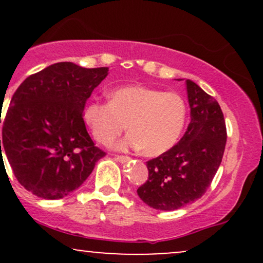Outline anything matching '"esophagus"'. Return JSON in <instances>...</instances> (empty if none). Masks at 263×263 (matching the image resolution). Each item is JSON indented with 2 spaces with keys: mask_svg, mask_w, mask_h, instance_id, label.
Wrapping results in <instances>:
<instances>
[{
  "mask_svg": "<svg viewBox=\"0 0 263 263\" xmlns=\"http://www.w3.org/2000/svg\"><path fill=\"white\" fill-rule=\"evenodd\" d=\"M115 159H116V161H119L120 163H126V162L131 161V158L127 156H116L115 157Z\"/></svg>",
  "mask_w": 263,
  "mask_h": 263,
  "instance_id": "esophagus-1",
  "label": "esophagus"
}]
</instances>
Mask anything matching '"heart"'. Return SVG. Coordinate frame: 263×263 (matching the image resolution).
<instances>
[{
    "label": "heart",
    "instance_id": "heart-1",
    "mask_svg": "<svg viewBox=\"0 0 263 263\" xmlns=\"http://www.w3.org/2000/svg\"><path fill=\"white\" fill-rule=\"evenodd\" d=\"M110 102L91 101L84 110V121L96 141L110 144L125 131L131 132L117 148H142L147 156L170 151L182 135L186 104L178 92L143 85H126L108 93Z\"/></svg>",
    "mask_w": 263,
    "mask_h": 263
}]
</instances>
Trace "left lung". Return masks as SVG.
Here are the masks:
<instances>
[{
  "mask_svg": "<svg viewBox=\"0 0 263 263\" xmlns=\"http://www.w3.org/2000/svg\"><path fill=\"white\" fill-rule=\"evenodd\" d=\"M185 84L188 128L176 146L147 162L148 179L137 189L153 209L177 210L203 197L224 156L226 127L220 105L194 81Z\"/></svg>",
  "mask_w": 263,
  "mask_h": 263,
  "instance_id": "left-lung-1",
  "label": "left lung"
}]
</instances>
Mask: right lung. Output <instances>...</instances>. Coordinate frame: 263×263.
<instances>
[{
	"instance_id": "add662e5",
	"label": "right lung",
	"mask_w": 263,
	"mask_h": 263,
	"mask_svg": "<svg viewBox=\"0 0 263 263\" xmlns=\"http://www.w3.org/2000/svg\"><path fill=\"white\" fill-rule=\"evenodd\" d=\"M107 74L105 66L87 69L62 62L29 75L18 86L2 123L0 159L5 153L28 192L50 200L64 198L105 156L87 134L83 111Z\"/></svg>"
}]
</instances>
